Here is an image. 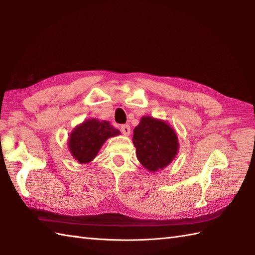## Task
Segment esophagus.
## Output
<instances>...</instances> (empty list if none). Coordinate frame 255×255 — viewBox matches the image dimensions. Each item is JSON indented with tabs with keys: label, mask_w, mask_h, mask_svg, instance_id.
Returning <instances> with one entry per match:
<instances>
[{
	"label": "esophagus",
	"mask_w": 255,
	"mask_h": 255,
	"mask_svg": "<svg viewBox=\"0 0 255 255\" xmlns=\"http://www.w3.org/2000/svg\"><path fill=\"white\" fill-rule=\"evenodd\" d=\"M121 130L124 136H129V134H130V126H129V125H123L121 127Z\"/></svg>",
	"instance_id": "34e87169"
}]
</instances>
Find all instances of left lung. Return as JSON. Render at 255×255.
Wrapping results in <instances>:
<instances>
[{"label":"left lung","mask_w":255,"mask_h":255,"mask_svg":"<svg viewBox=\"0 0 255 255\" xmlns=\"http://www.w3.org/2000/svg\"><path fill=\"white\" fill-rule=\"evenodd\" d=\"M132 142L139 162L150 172L164 169L178 151V140L173 128L150 116H143L133 129Z\"/></svg>","instance_id":"obj_1"}]
</instances>
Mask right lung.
Here are the masks:
<instances>
[{
  "mask_svg": "<svg viewBox=\"0 0 255 255\" xmlns=\"http://www.w3.org/2000/svg\"><path fill=\"white\" fill-rule=\"evenodd\" d=\"M119 133L121 131L108 122L91 118L73 129L70 133L68 147L73 158L85 164L95 158L108 138Z\"/></svg>",
  "mask_w": 255,
  "mask_h": 255,
  "instance_id": "right-lung-1",
  "label": "right lung"
}]
</instances>
